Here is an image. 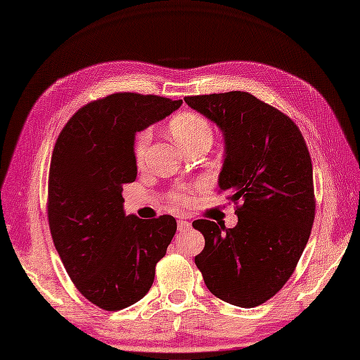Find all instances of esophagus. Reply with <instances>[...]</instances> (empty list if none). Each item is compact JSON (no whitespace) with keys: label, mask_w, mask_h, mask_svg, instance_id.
<instances>
[{"label":"esophagus","mask_w":360,"mask_h":360,"mask_svg":"<svg viewBox=\"0 0 360 360\" xmlns=\"http://www.w3.org/2000/svg\"><path fill=\"white\" fill-rule=\"evenodd\" d=\"M177 226H179V231H188L191 228V222L186 219H179Z\"/></svg>","instance_id":"obj_1"}]
</instances>
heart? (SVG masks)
I'll list each match as a JSON object with an SVG mask.
<instances>
[{
    "label": "heart",
    "instance_id": "heart-1",
    "mask_svg": "<svg viewBox=\"0 0 360 360\" xmlns=\"http://www.w3.org/2000/svg\"><path fill=\"white\" fill-rule=\"evenodd\" d=\"M169 132L172 138L176 139L183 148H188L200 143H212L213 141V130L210 123L207 122V118L195 112H181L174 117L169 122ZM150 139V130H143V132H139L135 138L134 156L138 165H141L146 158ZM171 200L177 205H186L191 200L189 189L180 188L177 191H174L171 193Z\"/></svg>",
    "mask_w": 360,
    "mask_h": 360
}]
</instances>
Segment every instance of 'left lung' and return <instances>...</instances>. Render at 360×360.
Here are the masks:
<instances>
[{
    "label": "left lung",
    "instance_id": "left-lung-1",
    "mask_svg": "<svg viewBox=\"0 0 360 360\" xmlns=\"http://www.w3.org/2000/svg\"><path fill=\"white\" fill-rule=\"evenodd\" d=\"M184 102L222 130L219 188L233 202L242 201L234 228L192 222L205 240L195 264L216 297L258 307L285 285L311 234L315 198L307 143L290 117L250 93L188 96Z\"/></svg>",
    "mask_w": 360,
    "mask_h": 360
}]
</instances>
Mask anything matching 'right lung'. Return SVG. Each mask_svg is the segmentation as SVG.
I'll use <instances>...</instances> for the list:
<instances>
[{
  "mask_svg": "<svg viewBox=\"0 0 360 360\" xmlns=\"http://www.w3.org/2000/svg\"><path fill=\"white\" fill-rule=\"evenodd\" d=\"M181 103L153 94H110L76 111L53 147L52 240L75 287L105 311L124 309L146 296L176 234L169 214L148 221L126 216L122 192L136 179L135 134Z\"/></svg>",
  "mask_w": 360,
  "mask_h": 360,
  "instance_id": "1",
  "label": "right lung"
}]
</instances>
